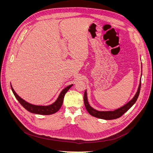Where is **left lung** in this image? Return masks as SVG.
Returning a JSON list of instances; mask_svg holds the SVG:
<instances>
[{
    "mask_svg": "<svg viewBox=\"0 0 153 153\" xmlns=\"http://www.w3.org/2000/svg\"><path fill=\"white\" fill-rule=\"evenodd\" d=\"M140 87H141V79L140 82L139 87H138V89L136 94L133 97V98L129 101V102H128L127 104H126L123 106H122V107L119 108L117 110H114V111H108V112H106H106H101V111H98L94 108H92L89 105V103H88L87 93L85 91L84 92V101L85 106L87 110V112L89 113V114H91V115H92V116H94L95 117L102 119H106V120H112V119H117L120 117H121L125 112H126L134 104H135L136 101L137 100L138 95L140 94Z\"/></svg>",
    "mask_w": 153,
    "mask_h": 153,
    "instance_id": "obj_1",
    "label": "left lung"
}]
</instances>
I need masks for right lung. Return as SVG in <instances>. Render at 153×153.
<instances>
[{"label":"right lung","instance_id":"right-lung-1","mask_svg":"<svg viewBox=\"0 0 153 153\" xmlns=\"http://www.w3.org/2000/svg\"><path fill=\"white\" fill-rule=\"evenodd\" d=\"M72 85H70L68 86L67 87H66L65 89H64L61 92V94H60L59 98H57L56 101H55V102L53 103V104L48 106H38V105H34L27 103V101L22 99L16 93L15 91L13 89L11 85V87L13 94L15 96V98L17 99L18 101H19V103L24 106L27 110H28L29 112L31 113L41 114V115H50V114H52L57 112V111L61 108L63 103L64 97L65 96V94L68 92V91L70 89Z\"/></svg>","mask_w":153,"mask_h":153}]
</instances>
